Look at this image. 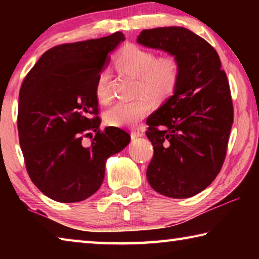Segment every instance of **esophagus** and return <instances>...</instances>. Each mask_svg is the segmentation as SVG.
Segmentation results:
<instances>
[{
  "label": "esophagus",
  "instance_id": "esophagus-1",
  "mask_svg": "<svg viewBox=\"0 0 259 259\" xmlns=\"http://www.w3.org/2000/svg\"><path fill=\"white\" fill-rule=\"evenodd\" d=\"M142 136H144V130L143 129H137V130L131 131V137H133V138L142 137Z\"/></svg>",
  "mask_w": 259,
  "mask_h": 259
}]
</instances>
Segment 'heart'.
Listing matches in <instances>:
<instances>
[{
    "label": "heart",
    "instance_id": "heart-1",
    "mask_svg": "<svg viewBox=\"0 0 259 259\" xmlns=\"http://www.w3.org/2000/svg\"><path fill=\"white\" fill-rule=\"evenodd\" d=\"M122 72L137 77L135 100H119L105 112V120L114 126H130L147 115L151 100L164 102L175 94L181 81L182 66L174 56L157 57L154 52L137 46L124 47L116 59ZM96 97L102 103L111 99V73L103 68L95 85Z\"/></svg>",
    "mask_w": 259,
    "mask_h": 259
}]
</instances>
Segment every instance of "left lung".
I'll return each mask as SVG.
<instances>
[{
	"mask_svg": "<svg viewBox=\"0 0 259 259\" xmlns=\"http://www.w3.org/2000/svg\"><path fill=\"white\" fill-rule=\"evenodd\" d=\"M139 45L176 57L182 66L175 94L147 117L154 146L146 176L153 190L186 199L207 188L224 163L233 103L217 51L184 27L144 29Z\"/></svg>",
	"mask_w": 259,
	"mask_h": 259,
	"instance_id": "8db88e82",
	"label": "left lung"
}]
</instances>
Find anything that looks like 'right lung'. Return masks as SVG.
Masks as SVG:
<instances>
[{
	"mask_svg": "<svg viewBox=\"0 0 259 259\" xmlns=\"http://www.w3.org/2000/svg\"><path fill=\"white\" fill-rule=\"evenodd\" d=\"M124 41L116 32L64 43L41 56L19 91L18 135L26 170L43 194L58 202H78L97 192L105 162L128 145L130 135L99 128L96 78L108 54ZM90 138V144L84 142Z\"/></svg>",
	"mask_w": 259,
	"mask_h": 259,
	"instance_id": "add662e5",
	"label": "right lung"
}]
</instances>
